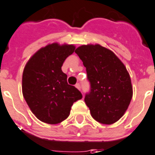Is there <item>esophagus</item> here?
Instances as JSON below:
<instances>
[{
	"label": "esophagus",
	"instance_id": "obj_1",
	"mask_svg": "<svg viewBox=\"0 0 155 155\" xmlns=\"http://www.w3.org/2000/svg\"><path fill=\"white\" fill-rule=\"evenodd\" d=\"M75 87H76V88H78V90H80V88H81V86H80L79 83H77V84L75 85Z\"/></svg>",
	"mask_w": 155,
	"mask_h": 155
}]
</instances>
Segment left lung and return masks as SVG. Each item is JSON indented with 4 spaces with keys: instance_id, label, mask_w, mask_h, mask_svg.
Returning <instances> with one entry per match:
<instances>
[{
    "instance_id": "1",
    "label": "left lung",
    "mask_w": 155,
    "mask_h": 155,
    "mask_svg": "<svg viewBox=\"0 0 155 155\" xmlns=\"http://www.w3.org/2000/svg\"><path fill=\"white\" fill-rule=\"evenodd\" d=\"M86 67L91 91L85 102L91 115L102 124H113L120 119L132 98L128 72L118 57L99 44L79 46L75 51Z\"/></svg>"
}]
</instances>
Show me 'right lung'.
Masks as SVG:
<instances>
[{
    "label": "right lung",
    "mask_w": 155,
    "mask_h": 155,
    "mask_svg": "<svg viewBox=\"0 0 155 155\" xmlns=\"http://www.w3.org/2000/svg\"><path fill=\"white\" fill-rule=\"evenodd\" d=\"M74 45L54 42L39 49L27 62L23 72L22 91L32 114L43 123L57 124L65 120L75 101L82 98L68 85L61 67L75 51Z\"/></svg>",
    "instance_id": "right-lung-1"
}]
</instances>
